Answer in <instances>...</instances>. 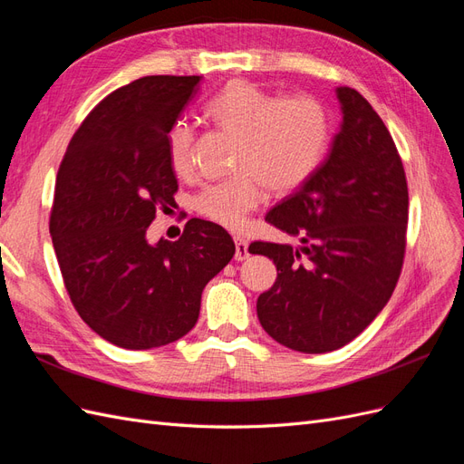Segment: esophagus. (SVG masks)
<instances>
[{
	"instance_id": "obj_1",
	"label": "esophagus",
	"mask_w": 464,
	"mask_h": 464,
	"mask_svg": "<svg viewBox=\"0 0 464 464\" xmlns=\"http://www.w3.org/2000/svg\"><path fill=\"white\" fill-rule=\"evenodd\" d=\"M234 244H236V261H244L249 257V249H247V240L240 234H234Z\"/></svg>"
}]
</instances>
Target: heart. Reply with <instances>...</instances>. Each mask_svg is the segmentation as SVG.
I'll return each mask as SVG.
<instances>
[{"mask_svg": "<svg viewBox=\"0 0 464 464\" xmlns=\"http://www.w3.org/2000/svg\"><path fill=\"white\" fill-rule=\"evenodd\" d=\"M205 116L237 137L236 176L203 186L193 208L215 224L236 228L261 199L263 189L288 193L305 184L325 157L331 137L329 111L315 96L266 92L249 81H232L207 101ZM193 130L176 121L168 131L172 170H191Z\"/></svg>", "mask_w": 464, "mask_h": 464, "instance_id": "heart-1", "label": "heart"}]
</instances>
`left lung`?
<instances>
[{
    "label": "left lung",
    "mask_w": 464,
    "mask_h": 464,
    "mask_svg": "<svg viewBox=\"0 0 464 464\" xmlns=\"http://www.w3.org/2000/svg\"><path fill=\"white\" fill-rule=\"evenodd\" d=\"M341 131L305 184L265 220L302 246L251 242L249 254L276 265L257 298L273 339L305 354L354 341L389 302L401 276L409 188L395 141L358 91L339 87Z\"/></svg>",
    "instance_id": "left-lung-1"
}]
</instances>
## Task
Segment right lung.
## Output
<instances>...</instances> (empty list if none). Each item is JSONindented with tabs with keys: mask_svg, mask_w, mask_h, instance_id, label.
Wrapping results in <instances>:
<instances>
[{
	"mask_svg": "<svg viewBox=\"0 0 464 464\" xmlns=\"http://www.w3.org/2000/svg\"><path fill=\"white\" fill-rule=\"evenodd\" d=\"M198 75H149L110 92L69 141L55 179L50 234L72 304L108 343L147 350L188 334L205 285L236 254L230 234L191 218L176 242L147 230L174 203L168 131Z\"/></svg>",
	"mask_w": 464,
	"mask_h": 464,
	"instance_id": "1",
	"label": "right lung"
}]
</instances>
